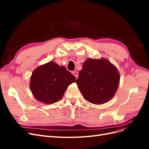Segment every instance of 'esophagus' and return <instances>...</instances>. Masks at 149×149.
I'll return each mask as SVG.
<instances>
[{
    "instance_id": "obj_1",
    "label": "esophagus",
    "mask_w": 149,
    "mask_h": 149,
    "mask_svg": "<svg viewBox=\"0 0 149 149\" xmlns=\"http://www.w3.org/2000/svg\"><path fill=\"white\" fill-rule=\"evenodd\" d=\"M72 73L73 74V75L75 76L76 78H77L78 77V73L77 71H73V72H72Z\"/></svg>"
}]
</instances>
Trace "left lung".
<instances>
[{"label": "left lung", "instance_id": "left-lung-1", "mask_svg": "<svg viewBox=\"0 0 149 149\" xmlns=\"http://www.w3.org/2000/svg\"><path fill=\"white\" fill-rule=\"evenodd\" d=\"M120 76L116 68L105 59H88L79 72L76 84L86 101L102 104L118 89Z\"/></svg>", "mask_w": 149, "mask_h": 149}]
</instances>
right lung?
I'll list each match as a JSON object with an SVG mask.
<instances>
[{"label": "right lung", "mask_w": 149, "mask_h": 149, "mask_svg": "<svg viewBox=\"0 0 149 149\" xmlns=\"http://www.w3.org/2000/svg\"><path fill=\"white\" fill-rule=\"evenodd\" d=\"M75 81L74 76L65 66L50 61L33 72L30 78V89L37 100L52 104L59 101L68 85Z\"/></svg>", "instance_id": "right-lung-1"}]
</instances>
